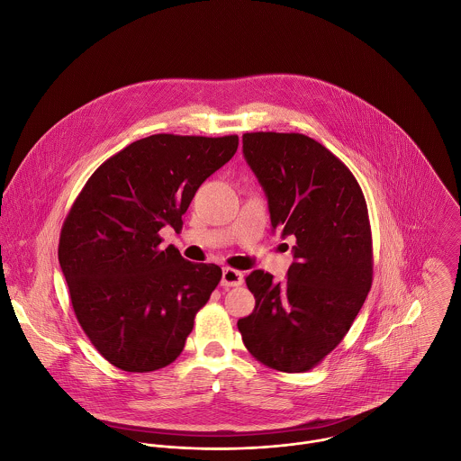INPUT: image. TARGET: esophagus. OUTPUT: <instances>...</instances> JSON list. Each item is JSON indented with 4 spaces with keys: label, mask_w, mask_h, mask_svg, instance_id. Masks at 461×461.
<instances>
[{
    "label": "esophagus",
    "mask_w": 461,
    "mask_h": 461,
    "mask_svg": "<svg viewBox=\"0 0 461 461\" xmlns=\"http://www.w3.org/2000/svg\"><path fill=\"white\" fill-rule=\"evenodd\" d=\"M243 285V274L234 270V268H223L221 272V286L225 288H236V286H241Z\"/></svg>",
    "instance_id": "1"
}]
</instances>
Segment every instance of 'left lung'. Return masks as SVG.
Returning <instances> with one entry per match:
<instances>
[{
    "label": "left lung",
    "instance_id": "1",
    "mask_svg": "<svg viewBox=\"0 0 461 461\" xmlns=\"http://www.w3.org/2000/svg\"><path fill=\"white\" fill-rule=\"evenodd\" d=\"M243 155L267 193L272 227L295 245L286 281L247 276L256 307L238 329L263 365L307 372L343 339L370 292L366 202L350 169L304 134L247 132Z\"/></svg>",
    "mask_w": 461,
    "mask_h": 461
}]
</instances>
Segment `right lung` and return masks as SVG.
<instances>
[{
    "mask_svg": "<svg viewBox=\"0 0 461 461\" xmlns=\"http://www.w3.org/2000/svg\"><path fill=\"white\" fill-rule=\"evenodd\" d=\"M238 143V136H149L107 158L73 202L59 263L80 327L111 365L154 372L180 356L221 268L162 249L158 232L182 230L196 189Z\"/></svg>",
    "mask_w": 461,
    "mask_h": 461,
    "instance_id": "obj_1",
    "label": "right lung"
}]
</instances>
